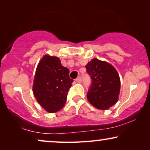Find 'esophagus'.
I'll use <instances>...</instances> for the list:
<instances>
[{
	"label": "esophagus",
	"instance_id": "esophagus-1",
	"mask_svg": "<svg viewBox=\"0 0 150 150\" xmlns=\"http://www.w3.org/2000/svg\"><path fill=\"white\" fill-rule=\"evenodd\" d=\"M76 81L77 83H81V82H82V79H81V76H79V77H78L77 79H76Z\"/></svg>",
	"mask_w": 150,
	"mask_h": 150
}]
</instances>
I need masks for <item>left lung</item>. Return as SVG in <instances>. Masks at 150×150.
Listing matches in <instances>:
<instances>
[{
  "label": "left lung",
  "instance_id": "left-lung-1",
  "mask_svg": "<svg viewBox=\"0 0 150 150\" xmlns=\"http://www.w3.org/2000/svg\"><path fill=\"white\" fill-rule=\"evenodd\" d=\"M91 79L87 99L94 107L106 110L117 102L120 79L114 67L107 62L93 59L86 65Z\"/></svg>",
  "mask_w": 150,
  "mask_h": 150
}]
</instances>
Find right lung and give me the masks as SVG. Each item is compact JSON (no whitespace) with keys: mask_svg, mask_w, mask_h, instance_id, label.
<instances>
[{"mask_svg":"<svg viewBox=\"0 0 150 150\" xmlns=\"http://www.w3.org/2000/svg\"><path fill=\"white\" fill-rule=\"evenodd\" d=\"M69 74L58 57L45 55L39 63L33 90L37 101L46 111L53 113L64 106L73 82Z\"/></svg>","mask_w":150,"mask_h":150,"instance_id":"right-lung-1","label":"right lung"}]
</instances>
